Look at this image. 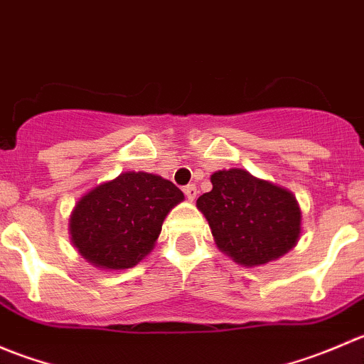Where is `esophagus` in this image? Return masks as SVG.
Listing matches in <instances>:
<instances>
[{"instance_id": "1", "label": "esophagus", "mask_w": 364, "mask_h": 364, "mask_svg": "<svg viewBox=\"0 0 364 364\" xmlns=\"http://www.w3.org/2000/svg\"><path fill=\"white\" fill-rule=\"evenodd\" d=\"M185 196H186V199L190 200V203H193V200H196V197H197V186L196 185L185 186Z\"/></svg>"}]
</instances>
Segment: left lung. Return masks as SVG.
Returning <instances> with one entry per match:
<instances>
[{"label": "left lung", "mask_w": 364, "mask_h": 364, "mask_svg": "<svg viewBox=\"0 0 364 364\" xmlns=\"http://www.w3.org/2000/svg\"><path fill=\"white\" fill-rule=\"evenodd\" d=\"M213 190L197 199L216 247L241 266H262L296 247L301 209L289 190L245 168L216 171Z\"/></svg>", "instance_id": "1"}]
</instances>
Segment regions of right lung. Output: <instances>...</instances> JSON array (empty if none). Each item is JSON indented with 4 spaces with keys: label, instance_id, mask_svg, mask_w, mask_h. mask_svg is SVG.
<instances>
[{
    "label": "right lung",
    "instance_id": "obj_1",
    "mask_svg": "<svg viewBox=\"0 0 364 364\" xmlns=\"http://www.w3.org/2000/svg\"><path fill=\"white\" fill-rule=\"evenodd\" d=\"M183 199L161 176L123 172L80 197L70 215L72 245L102 269L134 267L153 250L165 216Z\"/></svg>",
    "mask_w": 364,
    "mask_h": 364
}]
</instances>
